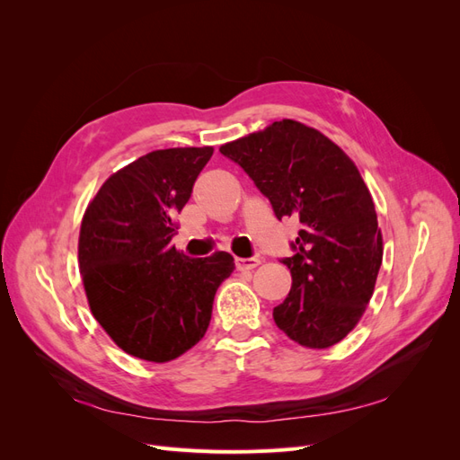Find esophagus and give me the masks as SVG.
<instances>
[{
	"instance_id": "esophagus-1",
	"label": "esophagus",
	"mask_w": 460,
	"mask_h": 460,
	"mask_svg": "<svg viewBox=\"0 0 460 460\" xmlns=\"http://www.w3.org/2000/svg\"><path fill=\"white\" fill-rule=\"evenodd\" d=\"M261 264V261L259 259H242V257H238L235 259V269L238 270H253V269H257Z\"/></svg>"
}]
</instances>
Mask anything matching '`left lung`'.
I'll use <instances>...</instances> for the list:
<instances>
[{
    "label": "left lung",
    "mask_w": 460,
    "mask_h": 460,
    "mask_svg": "<svg viewBox=\"0 0 460 460\" xmlns=\"http://www.w3.org/2000/svg\"><path fill=\"white\" fill-rule=\"evenodd\" d=\"M272 203L278 218L301 222L294 255L282 262L291 289L274 307L289 340L326 349L349 333L374 294L384 240L370 191L357 164L330 137L282 119L220 146Z\"/></svg>",
    "instance_id": "left-lung-1"
}]
</instances>
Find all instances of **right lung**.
Wrapping results in <instances>:
<instances>
[{
	"label": "right lung",
	"instance_id": "1",
	"mask_svg": "<svg viewBox=\"0 0 460 460\" xmlns=\"http://www.w3.org/2000/svg\"><path fill=\"white\" fill-rule=\"evenodd\" d=\"M211 146L157 149L111 174L82 217L78 264L90 311L124 353L169 363L208 328L234 257L188 259L171 240Z\"/></svg>",
	"mask_w": 460,
	"mask_h": 460
}]
</instances>
